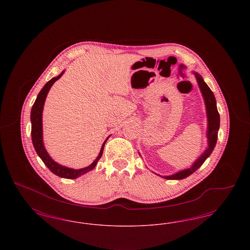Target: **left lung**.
<instances>
[{
	"mask_svg": "<svg viewBox=\"0 0 250 250\" xmlns=\"http://www.w3.org/2000/svg\"><path fill=\"white\" fill-rule=\"evenodd\" d=\"M196 80L199 84V87L201 89L205 107H206V113H207V122H208V126H207V139H208V147L206 150L202 153V155L194 162V164L186 169L180 170L178 172L169 175V176H162L157 174L158 176L162 178L167 179V180H182V179L187 178L188 176L191 175L193 172H195L200 167L202 166L204 163V161L207 159V157L212 154L214 150V146L216 144L217 141V133L219 129L220 125V117L219 113L217 111L216 107V101L214 97L213 92L211 89L208 87V85L204 83L202 76L198 73H194Z\"/></svg>",
	"mask_w": 250,
	"mask_h": 250,
	"instance_id": "1",
	"label": "left lung"
}]
</instances>
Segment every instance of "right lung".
<instances>
[{
	"label": "right lung",
	"mask_w": 250,
	"mask_h": 250,
	"mask_svg": "<svg viewBox=\"0 0 250 250\" xmlns=\"http://www.w3.org/2000/svg\"><path fill=\"white\" fill-rule=\"evenodd\" d=\"M64 71L62 72L58 77L52 78L49 82L45 84V86L42 88V90L39 92V94L36 97V101L33 105L32 110H31V123H32V141L34 147L36 149V154L39 155V157L42 159V161L44 162V164L48 167L49 170L54 173L55 175L62 177V178L66 179H76L77 177H80L82 175L85 174L86 172L92 170L95 165L97 164L98 160L100 159L101 155L103 154V150H104V146L105 143L107 141V139L109 138V136L106 139V141L102 144L101 150L98 156L95 158V161L90 165V166L86 167L83 168H80V169H75V168H70L67 167L62 166L58 164L57 162H55L48 154L47 150L45 149L44 143H43V125H42V113H43V108H44V104H45V100L46 97L48 95V91L50 89V87L53 85V83L58 81L60 78L63 75Z\"/></svg>",
	"instance_id": "add662e5"
}]
</instances>
